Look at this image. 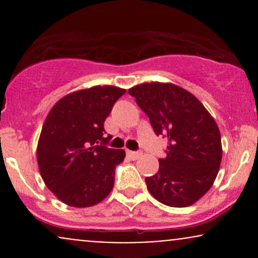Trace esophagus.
I'll list each match as a JSON object with an SVG mask.
<instances>
[{"label": "esophagus", "mask_w": 258, "mask_h": 258, "mask_svg": "<svg viewBox=\"0 0 258 258\" xmlns=\"http://www.w3.org/2000/svg\"><path fill=\"white\" fill-rule=\"evenodd\" d=\"M142 155L141 152H133V150H127V156L131 160H137Z\"/></svg>", "instance_id": "esophagus-1"}]
</instances>
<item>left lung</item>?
<instances>
[{
    "label": "left lung",
    "mask_w": 258,
    "mask_h": 258,
    "mask_svg": "<svg viewBox=\"0 0 258 258\" xmlns=\"http://www.w3.org/2000/svg\"><path fill=\"white\" fill-rule=\"evenodd\" d=\"M156 136L167 138L166 158L147 177L148 190L171 207L190 206L214 184L222 160L214 117L191 93L173 84L150 82L128 90Z\"/></svg>",
    "instance_id": "1"
}]
</instances>
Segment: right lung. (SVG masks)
Returning a JSON list of instances; mask_svg holds the SVG:
<instances>
[{"instance_id": "add662e5", "label": "right lung", "mask_w": 258, "mask_h": 258, "mask_svg": "<svg viewBox=\"0 0 258 258\" xmlns=\"http://www.w3.org/2000/svg\"><path fill=\"white\" fill-rule=\"evenodd\" d=\"M125 90L94 86L68 94L46 117L37 144V164L47 188L73 207L108 197L125 150L106 147L104 121Z\"/></svg>"}]
</instances>
